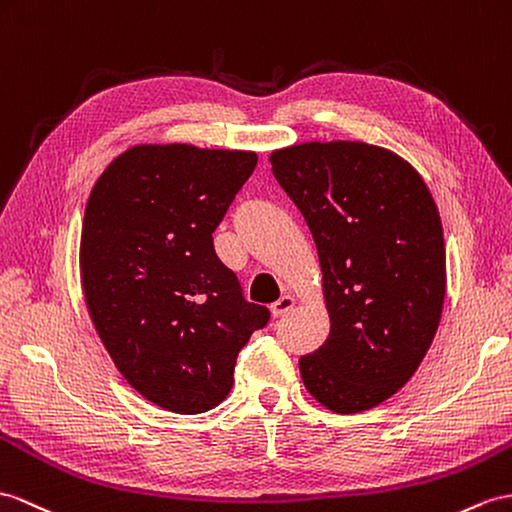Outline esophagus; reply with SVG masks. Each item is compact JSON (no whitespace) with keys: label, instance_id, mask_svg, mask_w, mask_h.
<instances>
[{"label":"esophagus","instance_id":"34e87169","mask_svg":"<svg viewBox=\"0 0 512 512\" xmlns=\"http://www.w3.org/2000/svg\"><path fill=\"white\" fill-rule=\"evenodd\" d=\"M293 306H295V299L291 295H282L276 304H271V313L276 317H282L289 313V310H293Z\"/></svg>","mask_w":512,"mask_h":512}]
</instances>
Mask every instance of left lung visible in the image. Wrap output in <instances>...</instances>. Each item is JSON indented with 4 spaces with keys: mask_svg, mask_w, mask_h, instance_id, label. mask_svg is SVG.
I'll return each mask as SVG.
<instances>
[{
    "mask_svg": "<svg viewBox=\"0 0 512 512\" xmlns=\"http://www.w3.org/2000/svg\"><path fill=\"white\" fill-rule=\"evenodd\" d=\"M271 171L313 234L330 336L299 358L308 393L360 413L413 378L445 299V243L426 182L389 149L302 143L271 154Z\"/></svg>",
    "mask_w": 512,
    "mask_h": 512,
    "instance_id": "1",
    "label": "left lung"
}]
</instances>
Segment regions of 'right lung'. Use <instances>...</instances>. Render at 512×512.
I'll list each match as a JSON object with an SVG mask.
<instances>
[{"label": "right lung", "mask_w": 512, "mask_h": 512, "mask_svg": "<svg viewBox=\"0 0 512 512\" xmlns=\"http://www.w3.org/2000/svg\"><path fill=\"white\" fill-rule=\"evenodd\" d=\"M256 160L136 145L110 162L86 204L80 276L93 326L132 389L171 413L226 400L241 347L269 323L213 245Z\"/></svg>", "instance_id": "1"}]
</instances>
